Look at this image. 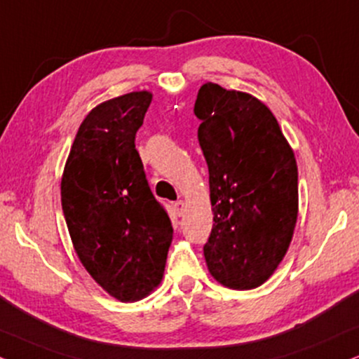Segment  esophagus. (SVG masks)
Returning a JSON list of instances; mask_svg holds the SVG:
<instances>
[{
	"label": "esophagus",
	"instance_id": "1",
	"mask_svg": "<svg viewBox=\"0 0 359 359\" xmlns=\"http://www.w3.org/2000/svg\"><path fill=\"white\" fill-rule=\"evenodd\" d=\"M184 206H187V205H184V201H181V200L175 203V211L178 213V216L184 213Z\"/></svg>",
	"mask_w": 359,
	"mask_h": 359
}]
</instances>
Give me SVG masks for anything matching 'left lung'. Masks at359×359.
<instances>
[{"mask_svg":"<svg viewBox=\"0 0 359 359\" xmlns=\"http://www.w3.org/2000/svg\"><path fill=\"white\" fill-rule=\"evenodd\" d=\"M210 171L215 224L203 253L221 285L253 290L271 276L298 218V166L273 113L251 95L215 83L194 103Z\"/></svg>","mask_w":359,"mask_h":359,"instance_id":"1","label":"left lung"}]
</instances>
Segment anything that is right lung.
Instances as JSON below:
<instances>
[{
  "instance_id": "1",
  "label": "right lung",
  "mask_w": 359,
  "mask_h": 359,
  "mask_svg": "<svg viewBox=\"0 0 359 359\" xmlns=\"http://www.w3.org/2000/svg\"><path fill=\"white\" fill-rule=\"evenodd\" d=\"M151 93L104 101L81 123L61 180V206L74 251L93 280L136 302L159 285L171 219L149 188L136 131Z\"/></svg>"
}]
</instances>
